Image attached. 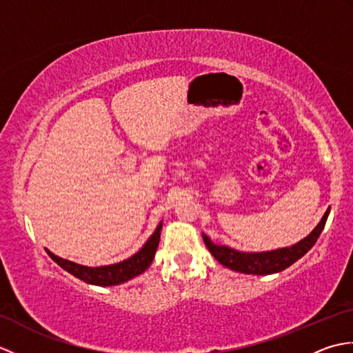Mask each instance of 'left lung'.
Here are the masks:
<instances>
[{"mask_svg":"<svg viewBox=\"0 0 353 353\" xmlns=\"http://www.w3.org/2000/svg\"><path fill=\"white\" fill-rule=\"evenodd\" d=\"M329 211H331V208L325 212L323 219L320 220L316 229H314L308 236H305L302 241H299L297 244L291 247H283V249L277 250L238 252L228 245L214 244L211 241V238L205 234H201V236H203V241L208 247V250L211 252L212 256L219 261L221 265L245 274H273L288 268L290 265L294 264L297 259H301L305 253H308V250H311V247L316 244L319 239L321 230L325 229Z\"/></svg>","mask_w":353,"mask_h":353,"instance_id":"obj_1","label":"left lung"}]
</instances>
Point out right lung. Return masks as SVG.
<instances>
[{
	"label": "right lung",
	"mask_w": 353,
	"mask_h": 353,
	"mask_svg": "<svg viewBox=\"0 0 353 353\" xmlns=\"http://www.w3.org/2000/svg\"><path fill=\"white\" fill-rule=\"evenodd\" d=\"M161 230H162V221L159 226L156 228L153 235L147 239V243L141 247V250L137 252L129 259H124L121 262L110 265H101V267H86L76 264V262L63 259L56 256L54 253H51L48 249L45 252L48 253V256L57 262V265H61L66 272L71 273L72 276L79 277L80 281L91 285H99V287H112V285H119L127 281L133 279L134 276H139L144 273L153 262V258L159 245L161 239Z\"/></svg>",
	"instance_id": "obj_1"
}]
</instances>
